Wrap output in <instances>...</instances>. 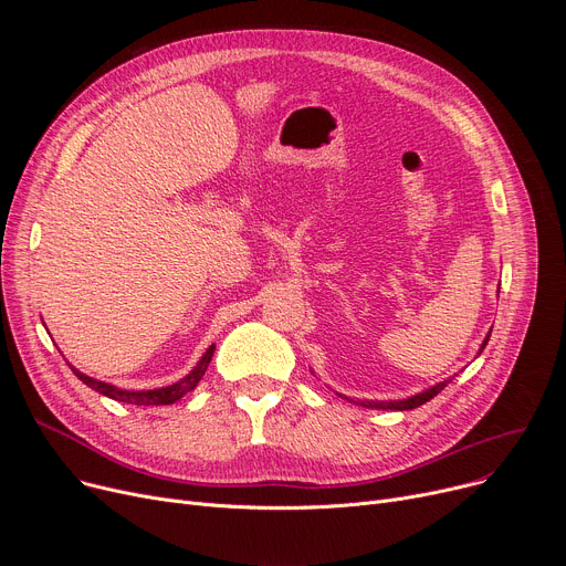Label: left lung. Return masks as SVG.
Instances as JSON below:
<instances>
[{"instance_id":"8db88e82","label":"left lung","mask_w":566,"mask_h":566,"mask_svg":"<svg viewBox=\"0 0 566 566\" xmlns=\"http://www.w3.org/2000/svg\"><path fill=\"white\" fill-rule=\"evenodd\" d=\"M489 337H491V333H489ZM489 337L484 339V344H482V350H484V346H486ZM482 350H480V353H482ZM448 382H450V380L438 382V385H433L431 390H424L422 395H415V397H410V399H403V401H363L360 406H365V408H380V410H410V408H418V406L427 403L429 399H433V397H436L440 390L448 388Z\"/></svg>"}]
</instances>
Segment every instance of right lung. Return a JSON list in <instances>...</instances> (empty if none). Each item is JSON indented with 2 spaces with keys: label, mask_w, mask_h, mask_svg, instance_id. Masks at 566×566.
<instances>
[{
  "label": "right lung",
  "mask_w": 566,
  "mask_h": 566,
  "mask_svg": "<svg viewBox=\"0 0 566 566\" xmlns=\"http://www.w3.org/2000/svg\"><path fill=\"white\" fill-rule=\"evenodd\" d=\"M213 350H216V344L208 346V350L203 353V358L197 363V367H195L184 380H178V382L169 385V388H158V390H139V392L118 390V388H114V385H107V382H101V380H96V378H88V376L80 374L77 369H73V371H75V376H77L84 385H88V388L101 392V395H105V397H109V399H114V401L135 403V406H167V403L178 401L186 392H190V390L197 388V382L201 380V376H203L208 363H211V358H213Z\"/></svg>",
  "instance_id": "1"
}]
</instances>
